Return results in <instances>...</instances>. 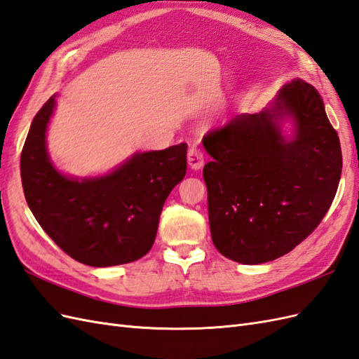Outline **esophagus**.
Wrapping results in <instances>:
<instances>
[{"mask_svg":"<svg viewBox=\"0 0 359 359\" xmlns=\"http://www.w3.org/2000/svg\"><path fill=\"white\" fill-rule=\"evenodd\" d=\"M187 161H189V166L193 170H199L203 166V154H202V151L196 147H191L189 149V154H187Z\"/></svg>","mask_w":359,"mask_h":359,"instance_id":"1","label":"esophagus"}]
</instances>
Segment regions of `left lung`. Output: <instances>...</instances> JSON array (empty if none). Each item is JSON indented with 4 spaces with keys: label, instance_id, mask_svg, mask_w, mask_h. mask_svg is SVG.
I'll list each match as a JSON object with an SVG mask.
<instances>
[{
    "label": "left lung",
    "instance_id": "obj_1",
    "mask_svg": "<svg viewBox=\"0 0 359 359\" xmlns=\"http://www.w3.org/2000/svg\"><path fill=\"white\" fill-rule=\"evenodd\" d=\"M292 115V141L278 121ZM212 157L202 175L211 238L222 255L261 264L293 250L318 226L335 198L343 157L320 95L304 80L279 90L258 114H237L208 131Z\"/></svg>",
    "mask_w": 359,
    "mask_h": 359
}]
</instances>
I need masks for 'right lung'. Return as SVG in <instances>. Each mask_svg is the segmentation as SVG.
<instances>
[{"label":"right lung","instance_id":"obj_1","mask_svg":"<svg viewBox=\"0 0 359 359\" xmlns=\"http://www.w3.org/2000/svg\"><path fill=\"white\" fill-rule=\"evenodd\" d=\"M54 96L37 111L21 152L22 189L33 216L65 254L92 267L147 255L164 201L186 175L187 143L135 154L105 177L72 180L46 152Z\"/></svg>","mask_w":359,"mask_h":359}]
</instances>
